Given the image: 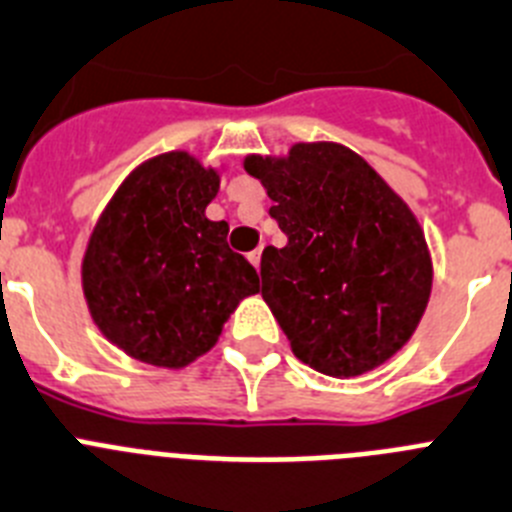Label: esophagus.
Returning a JSON list of instances; mask_svg holds the SVG:
<instances>
[{
	"instance_id": "esophagus-1",
	"label": "esophagus",
	"mask_w": 512,
	"mask_h": 512,
	"mask_svg": "<svg viewBox=\"0 0 512 512\" xmlns=\"http://www.w3.org/2000/svg\"><path fill=\"white\" fill-rule=\"evenodd\" d=\"M247 257H250V262H252V265H255V270H260V257H262V247H257V250H252L250 255H247Z\"/></svg>"
}]
</instances>
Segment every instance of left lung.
Segmentation results:
<instances>
[{
  "instance_id": "obj_1",
  "label": "left lung",
  "mask_w": 512,
  "mask_h": 512,
  "mask_svg": "<svg viewBox=\"0 0 512 512\" xmlns=\"http://www.w3.org/2000/svg\"><path fill=\"white\" fill-rule=\"evenodd\" d=\"M286 247H265L262 299L314 371H373L417 330L433 262L415 213L353 149L293 144L288 157L250 154Z\"/></svg>"
}]
</instances>
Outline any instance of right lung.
I'll return each mask as SVG.
<instances>
[{
  "mask_svg": "<svg viewBox=\"0 0 512 512\" xmlns=\"http://www.w3.org/2000/svg\"><path fill=\"white\" fill-rule=\"evenodd\" d=\"M219 182L188 151H167L139 164L97 219L84 299L102 335L136 361L185 368L260 291L257 270L229 250V224L206 219Z\"/></svg>",
  "mask_w": 512,
  "mask_h": 512,
  "instance_id": "1",
  "label": "right lung"
}]
</instances>
